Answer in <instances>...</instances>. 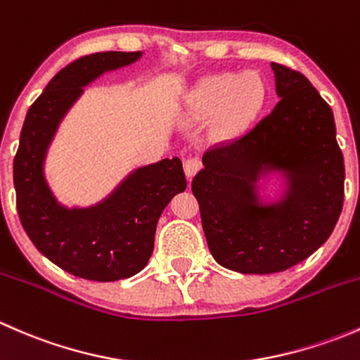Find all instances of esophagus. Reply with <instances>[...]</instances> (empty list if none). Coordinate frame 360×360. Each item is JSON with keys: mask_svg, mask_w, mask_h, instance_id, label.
<instances>
[{"mask_svg": "<svg viewBox=\"0 0 360 360\" xmlns=\"http://www.w3.org/2000/svg\"><path fill=\"white\" fill-rule=\"evenodd\" d=\"M200 167H202L200 158L190 157V158L184 160V174H186L188 179H193L195 174H197L198 170H200Z\"/></svg>", "mask_w": 360, "mask_h": 360, "instance_id": "34e87169", "label": "esophagus"}]
</instances>
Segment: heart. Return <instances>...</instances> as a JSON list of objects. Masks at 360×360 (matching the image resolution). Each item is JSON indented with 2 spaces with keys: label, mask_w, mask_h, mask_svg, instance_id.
Masks as SVG:
<instances>
[{
  "label": "heart",
  "mask_w": 360,
  "mask_h": 360,
  "mask_svg": "<svg viewBox=\"0 0 360 360\" xmlns=\"http://www.w3.org/2000/svg\"><path fill=\"white\" fill-rule=\"evenodd\" d=\"M264 103V85L252 72L248 75L210 76L202 79L190 92L186 101V112L190 118H209L221 109L219 130L230 132L242 123L249 122Z\"/></svg>",
  "instance_id": "1"
}]
</instances>
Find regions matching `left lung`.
<instances>
[{"label": "left lung", "instance_id": "obj_1", "mask_svg": "<svg viewBox=\"0 0 360 360\" xmlns=\"http://www.w3.org/2000/svg\"><path fill=\"white\" fill-rule=\"evenodd\" d=\"M277 106L249 134L203 155L191 190L203 233L221 266L275 274L307 259L336 226L345 165L331 108L301 72L271 63ZM285 179L283 198L263 204L259 181Z\"/></svg>", "mask_w": 360, "mask_h": 360}]
</instances>
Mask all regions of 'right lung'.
<instances>
[{"instance_id":"add662e5","label":"right lung","mask_w":360,"mask_h":360,"mask_svg":"<svg viewBox=\"0 0 360 360\" xmlns=\"http://www.w3.org/2000/svg\"><path fill=\"white\" fill-rule=\"evenodd\" d=\"M141 56L99 52L60 69L29 108L13 160L17 210L27 237L53 264L86 281L115 282L139 274L153 252L163 209L186 190L177 157L132 170L106 198L89 207L63 205L46 183V151L83 86Z\"/></svg>"}]
</instances>
